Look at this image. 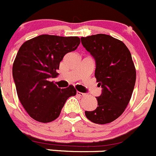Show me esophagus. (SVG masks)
<instances>
[{
    "instance_id": "esophagus-1",
    "label": "esophagus",
    "mask_w": 156,
    "mask_h": 156,
    "mask_svg": "<svg viewBox=\"0 0 156 156\" xmlns=\"http://www.w3.org/2000/svg\"><path fill=\"white\" fill-rule=\"evenodd\" d=\"M77 95H78V96H80V97H84V94L81 93V92H80V91H77Z\"/></svg>"
}]
</instances>
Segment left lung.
Instances as JSON below:
<instances>
[{
    "mask_svg": "<svg viewBox=\"0 0 156 156\" xmlns=\"http://www.w3.org/2000/svg\"><path fill=\"white\" fill-rule=\"evenodd\" d=\"M81 43L96 62L95 78L102 87L97 97L98 107L85 111L89 120L106 124L124 112L132 97L136 83V68L130 52L120 40L106 34L81 37Z\"/></svg>",
    "mask_w": 156,
    "mask_h": 156,
    "instance_id": "obj_1",
    "label": "left lung"
}]
</instances>
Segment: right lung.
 Segmentation results:
<instances>
[{"label": "right lung", "mask_w": 156, "mask_h": 156, "mask_svg": "<svg viewBox=\"0 0 156 156\" xmlns=\"http://www.w3.org/2000/svg\"><path fill=\"white\" fill-rule=\"evenodd\" d=\"M78 36L40 35L26 41L13 64V77L20 101L35 120L49 123L58 118L74 86L58 88L49 78L57 77L59 63L80 44Z\"/></svg>", "instance_id": "1"}]
</instances>
